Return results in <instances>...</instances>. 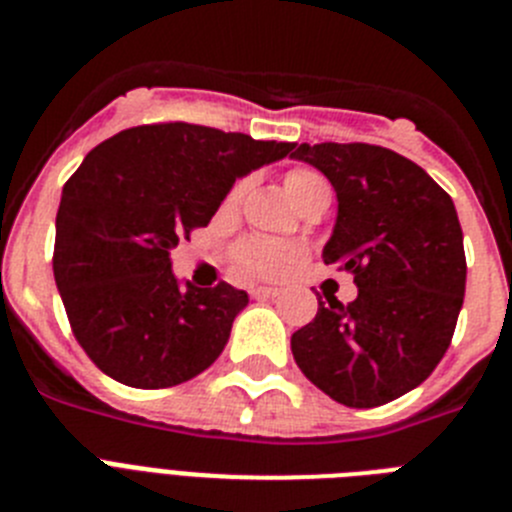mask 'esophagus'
I'll use <instances>...</instances> for the list:
<instances>
[{"mask_svg": "<svg viewBox=\"0 0 512 512\" xmlns=\"http://www.w3.org/2000/svg\"><path fill=\"white\" fill-rule=\"evenodd\" d=\"M251 297H256V300H274V297H279V289H274V287H253L251 289Z\"/></svg>", "mask_w": 512, "mask_h": 512, "instance_id": "obj_1", "label": "esophagus"}]
</instances>
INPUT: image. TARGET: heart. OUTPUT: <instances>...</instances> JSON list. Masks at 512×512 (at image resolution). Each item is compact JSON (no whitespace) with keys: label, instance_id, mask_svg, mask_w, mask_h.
<instances>
[{"label":"heart","instance_id":"1","mask_svg":"<svg viewBox=\"0 0 512 512\" xmlns=\"http://www.w3.org/2000/svg\"><path fill=\"white\" fill-rule=\"evenodd\" d=\"M325 182L318 171L312 169H292L284 176V189H287L289 200L295 202L297 194L305 192L312 184ZM243 192V182L230 189V200H238ZM302 246L292 241H277V238H243L233 248L230 259L233 266L241 271L243 277H279L287 269L302 259Z\"/></svg>","mask_w":512,"mask_h":512}]
</instances>
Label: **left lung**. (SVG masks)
<instances>
[{
  "mask_svg": "<svg viewBox=\"0 0 512 512\" xmlns=\"http://www.w3.org/2000/svg\"><path fill=\"white\" fill-rule=\"evenodd\" d=\"M328 176L338 220L325 264L354 274V302L318 300L292 333L297 366L346 408H377L415 390L443 359L459 320L467 256L454 202L418 164L369 143L292 153Z\"/></svg>",
  "mask_w": 512,
  "mask_h": 512,
  "instance_id": "left-lung-1",
  "label": "left lung"
}]
</instances>
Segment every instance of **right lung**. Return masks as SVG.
<instances>
[{"label": "right lung", "mask_w": 512, "mask_h": 512, "mask_svg": "<svg viewBox=\"0 0 512 512\" xmlns=\"http://www.w3.org/2000/svg\"><path fill=\"white\" fill-rule=\"evenodd\" d=\"M295 143L189 122L112 135L63 184L53 277L79 346L107 377L164 390L223 354L248 295L233 284L182 289L171 251L207 228L238 176Z\"/></svg>", "instance_id": "right-lung-1"}]
</instances>
